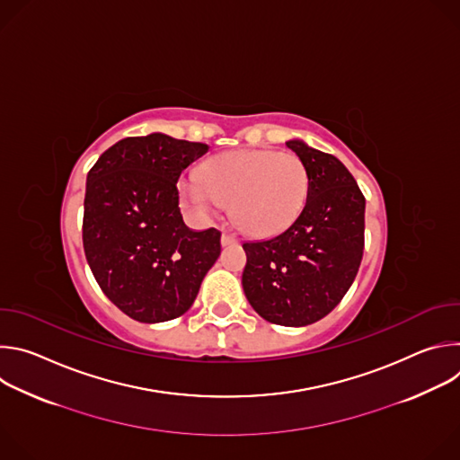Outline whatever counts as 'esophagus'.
I'll return each mask as SVG.
<instances>
[{
  "mask_svg": "<svg viewBox=\"0 0 460 460\" xmlns=\"http://www.w3.org/2000/svg\"><path fill=\"white\" fill-rule=\"evenodd\" d=\"M236 242H238V238H236L234 234H231V233H227V231H224V233H222V245L236 243Z\"/></svg>",
  "mask_w": 460,
  "mask_h": 460,
  "instance_id": "obj_1",
  "label": "esophagus"
}]
</instances>
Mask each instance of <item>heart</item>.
Listing matches in <instances>:
<instances>
[{"label":"heart","instance_id":"heart-1","mask_svg":"<svg viewBox=\"0 0 460 460\" xmlns=\"http://www.w3.org/2000/svg\"><path fill=\"white\" fill-rule=\"evenodd\" d=\"M180 189L190 211L209 215L222 204H231L240 229L270 236L289 227L304 209L309 176L295 155L240 149L208 158L199 180L181 181Z\"/></svg>","mask_w":460,"mask_h":460}]
</instances>
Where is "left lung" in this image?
<instances>
[{
  "mask_svg": "<svg viewBox=\"0 0 460 460\" xmlns=\"http://www.w3.org/2000/svg\"><path fill=\"white\" fill-rule=\"evenodd\" d=\"M286 146L307 169V200L280 234L243 243L242 286L261 318L300 327L332 313L351 288L364 252L366 199L333 155L300 140Z\"/></svg>",
  "mask_w": 460,
  "mask_h": 460,
  "instance_id": "obj_1",
  "label": "left lung"
}]
</instances>
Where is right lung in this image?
I'll list each match as a JSON object with an SVG mask.
<instances>
[{
    "label": "right lung",
    "instance_id": "right-lung-1",
    "mask_svg": "<svg viewBox=\"0 0 460 460\" xmlns=\"http://www.w3.org/2000/svg\"><path fill=\"white\" fill-rule=\"evenodd\" d=\"M206 144L162 133L123 138L87 174L84 249L105 296L144 323L183 314L220 256L222 233L192 231L176 181Z\"/></svg>",
    "mask_w": 460,
    "mask_h": 460
}]
</instances>
